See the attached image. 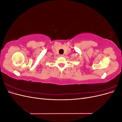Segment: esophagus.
Segmentation results:
<instances>
[{
  "label": "esophagus",
  "mask_w": 122,
  "mask_h": 122,
  "mask_svg": "<svg viewBox=\"0 0 122 122\" xmlns=\"http://www.w3.org/2000/svg\"><path fill=\"white\" fill-rule=\"evenodd\" d=\"M60 56H64V55L63 54H61V55H60Z\"/></svg>",
  "instance_id": "esophagus-1"
}]
</instances>
